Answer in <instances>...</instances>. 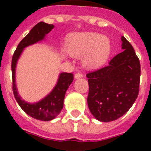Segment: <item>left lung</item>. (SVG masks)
Segmentation results:
<instances>
[{
	"mask_svg": "<svg viewBox=\"0 0 151 151\" xmlns=\"http://www.w3.org/2000/svg\"><path fill=\"white\" fill-rule=\"evenodd\" d=\"M54 28L52 24H47L40 22L32 28L27 35L22 39L16 48L12 58V78H13V91L14 98L18 105L26 113L35 119L42 121H49L55 119L64 106V99L66 91L73 81V75L70 73L61 72L59 73L55 86L51 91L40 100L29 103L22 99L19 95L16 83V68L22 53L26 47L35 43L43 42L46 35Z\"/></svg>",
	"mask_w": 151,
	"mask_h": 151,
	"instance_id": "left-lung-1",
	"label": "left lung"
}]
</instances>
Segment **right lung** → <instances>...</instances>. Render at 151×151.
<instances>
[{"instance_id":"1","label":"right lung","mask_w":151,"mask_h":151,"mask_svg":"<svg viewBox=\"0 0 151 151\" xmlns=\"http://www.w3.org/2000/svg\"><path fill=\"white\" fill-rule=\"evenodd\" d=\"M122 52L108 66L87 73L88 108L101 122L113 121L129 111L139 91L141 68L134 49L121 38Z\"/></svg>"}]
</instances>
